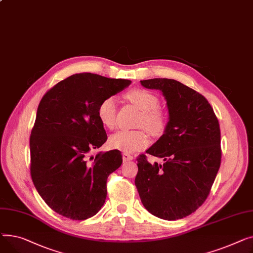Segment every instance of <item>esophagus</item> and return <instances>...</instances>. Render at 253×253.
Returning a JSON list of instances; mask_svg holds the SVG:
<instances>
[{"label":"esophagus","instance_id":"1","mask_svg":"<svg viewBox=\"0 0 253 253\" xmlns=\"http://www.w3.org/2000/svg\"><path fill=\"white\" fill-rule=\"evenodd\" d=\"M123 159H124L125 162H126V161L132 160V159H133V156L130 155V154H128V153H124V154H123Z\"/></svg>","mask_w":253,"mask_h":253}]
</instances>
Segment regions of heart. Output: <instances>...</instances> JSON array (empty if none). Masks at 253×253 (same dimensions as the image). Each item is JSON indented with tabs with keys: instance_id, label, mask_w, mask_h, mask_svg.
<instances>
[{
	"instance_id": "b5f03b06",
	"label": "heart",
	"mask_w": 253,
	"mask_h": 253,
	"mask_svg": "<svg viewBox=\"0 0 253 253\" xmlns=\"http://www.w3.org/2000/svg\"><path fill=\"white\" fill-rule=\"evenodd\" d=\"M126 98L143 113L139 125L153 135H159L166 127V116L158 109V97L143 88H133L126 94ZM117 103L114 97H107L99 104L98 116L101 123L108 128H113L116 123ZM150 140L144 130H120L109 138L108 144L113 149L126 153L137 152L149 145Z\"/></svg>"
}]
</instances>
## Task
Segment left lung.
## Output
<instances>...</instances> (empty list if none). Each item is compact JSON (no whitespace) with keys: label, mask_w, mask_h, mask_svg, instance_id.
<instances>
[{"label":"left lung","mask_w":253,"mask_h":253,"mask_svg":"<svg viewBox=\"0 0 253 253\" xmlns=\"http://www.w3.org/2000/svg\"><path fill=\"white\" fill-rule=\"evenodd\" d=\"M162 92L169 109L165 133L138 158L135 184L145 209L175 220L196 211L210 195L221 158L220 130L212 107L201 94L169 79L141 81Z\"/></svg>","instance_id":"1"}]
</instances>
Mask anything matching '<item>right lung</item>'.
<instances>
[{"label": "right lung", "mask_w": 253, "mask_h": 253, "mask_svg": "<svg viewBox=\"0 0 253 253\" xmlns=\"http://www.w3.org/2000/svg\"><path fill=\"white\" fill-rule=\"evenodd\" d=\"M128 80L77 73L42 98L32 129L31 174L41 197L65 217L95 215L107 196V177L122 166L118 150L91 155L107 140L99 104L130 84Z\"/></svg>", "instance_id": "obj_1"}]
</instances>
